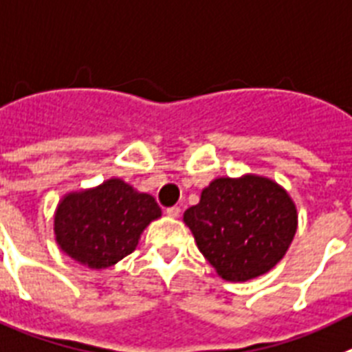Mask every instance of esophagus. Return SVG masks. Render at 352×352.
Listing matches in <instances>:
<instances>
[{"label":"esophagus","mask_w":352,"mask_h":352,"mask_svg":"<svg viewBox=\"0 0 352 352\" xmlns=\"http://www.w3.org/2000/svg\"><path fill=\"white\" fill-rule=\"evenodd\" d=\"M166 216H168V218H179L180 209H179V207H168Z\"/></svg>","instance_id":"1"}]
</instances>
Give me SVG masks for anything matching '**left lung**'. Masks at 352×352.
Returning <instances> with one entry per match:
<instances>
[{
  "mask_svg": "<svg viewBox=\"0 0 352 352\" xmlns=\"http://www.w3.org/2000/svg\"><path fill=\"white\" fill-rule=\"evenodd\" d=\"M198 250L227 282L262 276L285 256L298 230L294 200L274 180L219 177L184 212Z\"/></svg>",
  "mask_w": 352,
  "mask_h": 352,
  "instance_id": "8db88e82",
  "label": "left lung"
}]
</instances>
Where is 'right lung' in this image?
<instances>
[{
  "label": "right lung",
  "mask_w": 352,
  "mask_h": 352,
  "mask_svg": "<svg viewBox=\"0 0 352 352\" xmlns=\"http://www.w3.org/2000/svg\"><path fill=\"white\" fill-rule=\"evenodd\" d=\"M161 218L154 197L122 179L67 193L54 210V241L65 255L90 269H106L138 246L143 230Z\"/></svg>",
  "instance_id": "obj_1"
}]
</instances>
